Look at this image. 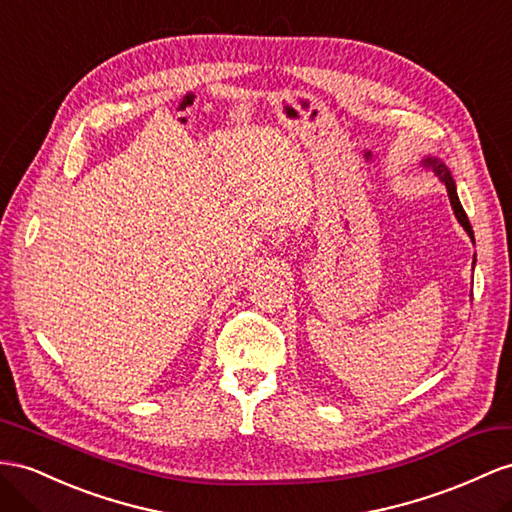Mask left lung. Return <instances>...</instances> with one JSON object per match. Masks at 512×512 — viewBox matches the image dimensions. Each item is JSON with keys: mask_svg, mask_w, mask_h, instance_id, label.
I'll return each mask as SVG.
<instances>
[{"mask_svg": "<svg viewBox=\"0 0 512 512\" xmlns=\"http://www.w3.org/2000/svg\"><path fill=\"white\" fill-rule=\"evenodd\" d=\"M422 166L426 168V170H432V173H435L443 183H445V190H448V196H450V205H452V209H454V216H456V220L461 222V227L467 231V235L471 238V242L476 244V238H474V229H471V225H469V220H467V214H465V209H463V205H461V201H458V194H456V183H454V179H452V173H450V168L445 166L439 157H435V155H426L424 160H422ZM474 266H476V255H474Z\"/></svg>", "mask_w": 512, "mask_h": 512, "instance_id": "left-lung-1", "label": "left lung"}]
</instances>
